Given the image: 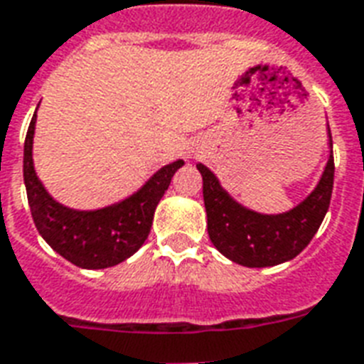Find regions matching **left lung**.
Instances as JSON below:
<instances>
[{
  "label": "left lung",
  "instance_id": "left-lung-1",
  "mask_svg": "<svg viewBox=\"0 0 364 364\" xmlns=\"http://www.w3.org/2000/svg\"><path fill=\"white\" fill-rule=\"evenodd\" d=\"M197 168L203 176L208 237L222 255L241 266L267 267L292 260L314 239L331 205L332 154L317 188L298 207L275 216L241 207L222 190L218 178L205 165L197 163Z\"/></svg>",
  "mask_w": 364,
  "mask_h": 364
}]
</instances>
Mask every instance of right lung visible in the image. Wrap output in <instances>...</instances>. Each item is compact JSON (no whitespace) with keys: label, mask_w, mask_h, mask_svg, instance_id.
Listing matches in <instances>:
<instances>
[{"label":"right lung","mask_w":364,"mask_h":364,"mask_svg":"<svg viewBox=\"0 0 364 364\" xmlns=\"http://www.w3.org/2000/svg\"><path fill=\"white\" fill-rule=\"evenodd\" d=\"M33 127L36 114L24 140V184L33 224L41 237L68 262L85 269L112 267L134 255L150 235L157 203L184 161L178 159L157 171L142 190L117 205L100 210H72L56 203L36 176Z\"/></svg>","instance_id":"add662e5"}]
</instances>
